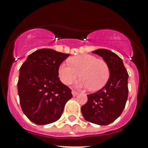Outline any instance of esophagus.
Here are the masks:
<instances>
[{
	"mask_svg": "<svg viewBox=\"0 0 148 148\" xmlns=\"http://www.w3.org/2000/svg\"><path fill=\"white\" fill-rule=\"evenodd\" d=\"M77 95H78V92H77V91H76V90H72V95H73L74 97L77 96Z\"/></svg>",
	"mask_w": 148,
	"mask_h": 148,
	"instance_id": "34e87169",
	"label": "esophagus"
}]
</instances>
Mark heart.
Masks as SVG:
<instances>
[{
    "instance_id": "heart-1",
    "label": "heart",
    "mask_w": 148,
    "mask_h": 148,
    "mask_svg": "<svg viewBox=\"0 0 148 148\" xmlns=\"http://www.w3.org/2000/svg\"><path fill=\"white\" fill-rule=\"evenodd\" d=\"M69 63H62L58 69L60 81L66 85L73 83L79 74L81 78L77 86L95 91L103 88L110 77L108 64L95 56L81 54L71 58Z\"/></svg>"
}]
</instances>
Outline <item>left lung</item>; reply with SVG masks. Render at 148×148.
<instances>
[{
  "instance_id": "left-lung-1",
  "label": "left lung",
  "mask_w": 148,
  "mask_h": 148,
  "mask_svg": "<svg viewBox=\"0 0 148 148\" xmlns=\"http://www.w3.org/2000/svg\"><path fill=\"white\" fill-rule=\"evenodd\" d=\"M101 56L108 64L110 77L104 87L97 92L88 95V101L81 107L86 121L108 125L120 117L128 96V74L119 56L107 49L92 51Z\"/></svg>"
}]
</instances>
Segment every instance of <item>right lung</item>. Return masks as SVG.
<instances>
[{
  "mask_svg": "<svg viewBox=\"0 0 148 148\" xmlns=\"http://www.w3.org/2000/svg\"><path fill=\"white\" fill-rule=\"evenodd\" d=\"M49 48L34 51L20 68L17 90L23 112L39 125L51 124L62 115L71 90L60 81L58 69L69 57Z\"/></svg>",
  "mask_w": 148,
  "mask_h": 148,
  "instance_id": "right-lung-1",
  "label": "right lung"
}]
</instances>
